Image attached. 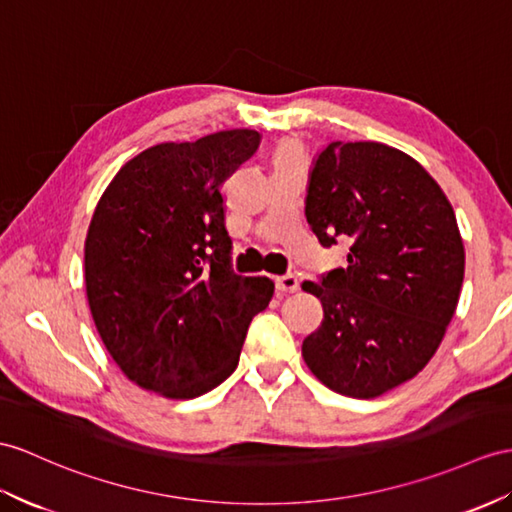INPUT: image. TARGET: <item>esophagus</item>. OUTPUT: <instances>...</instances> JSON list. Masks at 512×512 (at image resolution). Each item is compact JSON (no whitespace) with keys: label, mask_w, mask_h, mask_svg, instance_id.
Returning a JSON list of instances; mask_svg holds the SVG:
<instances>
[{"label":"esophagus","mask_w":512,"mask_h":512,"mask_svg":"<svg viewBox=\"0 0 512 512\" xmlns=\"http://www.w3.org/2000/svg\"><path fill=\"white\" fill-rule=\"evenodd\" d=\"M276 289L280 293H295L299 289V280L293 273H286V276H278L276 278Z\"/></svg>","instance_id":"obj_1"}]
</instances>
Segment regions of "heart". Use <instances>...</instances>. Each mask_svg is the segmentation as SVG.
Returning <instances> with one entry per match:
<instances>
[{"mask_svg": "<svg viewBox=\"0 0 512 512\" xmlns=\"http://www.w3.org/2000/svg\"><path fill=\"white\" fill-rule=\"evenodd\" d=\"M299 147H297V143H282L280 145V149H278V156H276V160L278 162H286V160H299Z\"/></svg>", "mask_w": 512, "mask_h": 512, "instance_id": "1", "label": "heart"}]
</instances>
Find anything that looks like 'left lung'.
<instances>
[{
    "label": "left lung",
    "instance_id": "obj_1",
    "mask_svg": "<svg viewBox=\"0 0 512 512\" xmlns=\"http://www.w3.org/2000/svg\"><path fill=\"white\" fill-rule=\"evenodd\" d=\"M306 219L321 245L350 241L345 269L302 284L323 306L302 343L310 373L358 400L415 378L439 350L465 278L450 199L400 149L334 141L310 173Z\"/></svg>",
    "mask_w": 512,
    "mask_h": 512
}]
</instances>
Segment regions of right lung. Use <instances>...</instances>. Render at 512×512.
I'll use <instances>...</instances> for the list:
<instances>
[{
	"label": "right lung",
	"mask_w": 512,
	"mask_h": 512,
	"mask_svg": "<svg viewBox=\"0 0 512 512\" xmlns=\"http://www.w3.org/2000/svg\"><path fill=\"white\" fill-rule=\"evenodd\" d=\"M258 145L256 130H221L147 147L95 206L84 284L97 334L123 376L167 400L226 380L273 297L269 278L230 271L221 193Z\"/></svg>",
	"instance_id": "right-lung-1"
}]
</instances>
